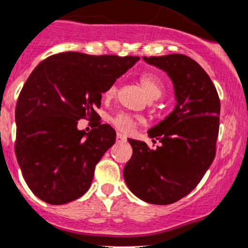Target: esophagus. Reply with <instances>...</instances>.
<instances>
[{
  "label": "esophagus",
  "mask_w": 248,
  "mask_h": 248,
  "mask_svg": "<svg viewBox=\"0 0 248 248\" xmlns=\"http://www.w3.org/2000/svg\"><path fill=\"white\" fill-rule=\"evenodd\" d=\"M116 140H119V142H126V137H124V135H121V133H117Z\"/></svg>",
  "instance_id": "obj_1"
}]
</instances>
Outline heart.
<instances>
[{
    "label": "heart",
    "mask_w": 248,
    "mask_h": 248,
    "mask_svg": "<svg viewBox=\"0 0 248 248\" xmlns=\"http://www.w3.org/2000/svg\"><path fill=\"white\" fill-rule=\"evenodd\" d=\"M140 84H142L143 89H144L145 94L148 95V98L152 99V100H155L161 96L164 92V84L161 82L160 78L155 75V73H152V72H145L142 73L140 77ZM117 90V84H112L108 90L105 92L106 98H111L116 94ZM111 122L117 129H120L124 133H129V132L133 131V128L137 124L138 119L131 116L126 112H119L116 113L115 116L111 119Z\"/></svg>",
    "instance_id": "1"
}]
</instances>
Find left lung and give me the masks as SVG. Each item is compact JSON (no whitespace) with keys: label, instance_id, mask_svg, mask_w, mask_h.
I'll list each match as a JSON object with an SVG mask.
<instances>
[{"label":"left lung","instance_id":"1","mask_svg":"<svg viewBox=\"0 0 248 248\" xmlns=\"http://www.w3.org/2000/svg\"><path fill=\"white\" fill-rule=\"evenodd\" d=\"M143 60L168 73L176 106L148 131L160 147L150 149L142 140H128L133 154L124 169V179L132 193L144 202L171 204L200 184L214 160L220 100L209 76L186 55Z\"/></svg>","mask_w":248,"mask_h":248}]
</instances>
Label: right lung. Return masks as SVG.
<instances>
[{"label": "right lung", "instance_id": "1", "mask_svg": "<svg viewBox=\"0 0 248 248\" xmlns=\"http://www.w3.org/2000/svg\"><path fill=\"white\" fill-rule=\"evenodd\" d=\"M138 60L68 51L47 57L31 72L16 106L15 149L36 197L59 205L89 189L95 165L113 145L116 132L95 121V128L85 133L78 121L99 116L101 94Z\"/></svg>", "mask_w": 248, "mask_h": 248}]
</instances>
